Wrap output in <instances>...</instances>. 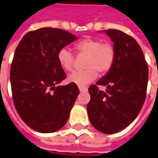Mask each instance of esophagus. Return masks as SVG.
Listing matches in <instances>:
<instances>
[{
    "label": "esophagus",
    "instance_id": "34e87169",
    "mask_svg": "<svg viewBox=\"0 0 158 158\" xmlns=\"http://www.w3.org/2000/svg\"><path fill=\"white\" fill-rule=\"evenodd\" d=\"M79 89L80 92H85V91H87V88L85 87V86H79Z\"/></svg>",
    "mask_w": 158,
    "mask_h": 158
}]
</instances>
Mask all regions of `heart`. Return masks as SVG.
<instances>
[{
	"label": "heart",
	"mask_w": 158,
	"mask_h": 158,
	"mask_svg": "<svg viewBox=\"0 0 158 158\" xmlns=\"http://www.w3.org/2000/svg\"><path fill=\"white\" fill-rule=\"evenodd\" d=\"M78 55H85V70L76 71L68 77V80L78 85H85L97 78L98 72L104 74L111 69L115 62L116 50L112 44L101 39L86 38L74 46ZM60 66L66 72L73 70L75 57L69 48H63L57 54Z\"/></svg>",
	"instance_id": "heart-1"
}]
</instances>
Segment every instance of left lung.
<instances>
[{"label": "left lung", "mask_w": 158, "mask_h": 158, "mask_svg": "<svg viewBox=\"0 0 158 158\" xmlns=\"http://www.w3.org/2000/svg\"><path fill=\"white\" fill-rule=\"evenodd\" d=\"M114 43L115 62L96 85L88 88L87 112L91 124L105 134L128 126L138 117L146 98L149 71L138 43L120 30L105 31ZM98 85L107 87L100 91Z\"/></svg>", "instance_id": "1"}]
</instances>
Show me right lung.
Listing matches in <instances>:
<instances>
[{
	"label": "right lung",
	"instance_id": "add662e5",
	"mask_svg": "<svg viewBox=\"0 0 158 158\" xmlns=\"http://www.w3.org/2000/svg\"><path fill=\"white\" fill-rule=\"evenodd\" d=\"M78 39L60 28L26 34L16 48L10 70L12 95L20 118L41 133L61 129L79 93L77 85H59L66 78L57 54Z\"/></svg>",
	"mask_w": 158,
	"mask_h": 158
}]
</instances>
